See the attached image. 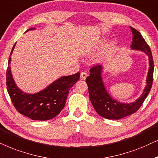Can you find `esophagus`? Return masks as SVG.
<instances>
[{"instance_id":"obj_1","label":"esophagus","mask_w":158,"mask_h":158,"mask_svg":"<svg viewBox=\"0 0 158 158\" xmlns=\"http://www.w3.org/2000/svg\"><path fill=\"white\" fill-rule=\"evenodd\" d=\"M87 73L85 72V71H81V74H80L81 79H83V80H84V79H85L86 78H87Z\"/></svg>"}]
</instances>
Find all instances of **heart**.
Returning a JSON list of instances; mask_svg holds the SVG:
<instances>
[{
    "label": "heart",
    "mask_w": 158,
    "mask_h": 158,
    "mask_svg": "<svg viewBox=\"0 0 158 158\" xmlns=\"http://www.w3.org/2000/svg\"><path fill=\"white\" fill-rule=\"evenodd\" d=\"M101 60H102V58H101V57H100V58H99L98 59V61H100Z\"/></svg>",
    "instance_id": "1"
}]
</instances>
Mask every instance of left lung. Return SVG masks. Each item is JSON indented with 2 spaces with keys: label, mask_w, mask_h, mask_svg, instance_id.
<instances>
[{
  "label": "left lung",
  "mask_w": 158,
  "mask_h": 158,
  "mask_svg": "<svg viewBox=\"0 0 158 158\" xmlns=\"http://www.w3.org/2000/svg\"><path fill=\"white\" fill-rule=\"evenodd\" d=\"M130 29L133 35L131 45V50L144 52L149 58L150 66L147 76L146 86L139 98L136 99L134 102L129 103L118 102L113 98L107 91L104 85L102 77L103 66L101 65L90 69V74L86 79V82L89 89V99L94 110L100 116L107 119L118 120L136 112L148 97L152 85L154 64L152 52L139 31L131 27H130Z\"/></svg>",
  "instance_id": "obj_1"
}]
</instances>
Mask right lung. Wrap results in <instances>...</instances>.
Listing matches in <instances>:
<instances>
[{
    "label": "right lung",
    "mask_w": 158,
    "mask_h": 158,
    "mask_svg": "<svg viewBox=\"0 0 158 158\" xmlns=\"http://www.w3.org/2000/svg\"><path fill=\"white\" fill-rule=\"evenodd\" d=\"M34 29H36L31 28L25 32ZM15 45L16 43L10 52L6 71L7 90L14 107L21 114L35 121H47L53 118L64 108L69 90L79 81L80 73L58 78L45 89L36 93L24 92L16 85L10 70V56Z\"/></svg>",
    "instance_id": "right-lung-1"
}]
</instances>
